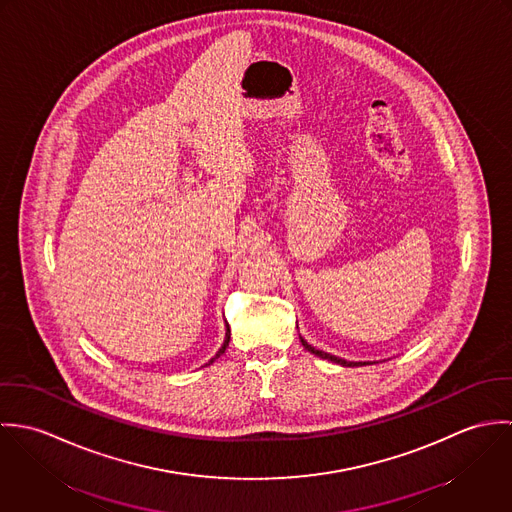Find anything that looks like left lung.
<instances>
[{"mask_svg":"<svg viewBox=\"0 0 512 512\" xmlns=\"http://www.w3.org/2000/svg\"><path fill=\"white\" fill-rule=\"evenodd\" d=\"M301 339V345H303V349L305 351H309L311 355H315V357H319V359H327V361H331V363H337V365L341 366H363V365H372V363H355V361H345V359H341V357H335V355H329V353H325V351H319V349H315V347H311L303 337H299Z\"/></svg>","mask_w":512,"mask_h":512,"instance_id":"left-lung-1","label":"left lung"}]
</instances>
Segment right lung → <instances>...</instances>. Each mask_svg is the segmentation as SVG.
<instances>
[{
	"mask_svg": "<svg viewBox=\"0 0 512 512\" xmlns=\"http://www.w3.org/2000/svg\"><path fill=\"white\" fill-rule=\"evenodd\" d=\"M228 341H230V327H228V323H226V333H224V343H222V347H220L219 351H217V355L207 363V365H213L217 359H219L220 355L226 351V347H228Z\"/></svg>",
	"mask_w": 512,
	"mask_h": 512,
	"instance_id": "obj_1",
	"label": "right lung"
}]
</instances>
